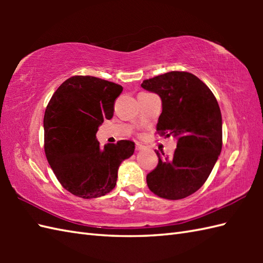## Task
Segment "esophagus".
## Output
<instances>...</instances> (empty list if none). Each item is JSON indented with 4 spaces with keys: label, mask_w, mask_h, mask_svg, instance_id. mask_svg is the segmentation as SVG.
<instances>
[{
    "label": "esophagus",
    "mask_w": 263,
    "mask_h": 263,
    "mask_svg": "<svg viewBox=\"0 0 263 263\" xmlns=\"http://www.w3.org/2000/svg\"><path fill=\"white\" fill-rule=\"evenodd\" d=\"M143 148H144V146H142L141 143H137V146H136V150H138V152H139V150H142Z\"/></svg>",
    "instance_id": "obj_1"
}]
</instances>
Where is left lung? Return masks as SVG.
<instances>
[{"mask_svg":"<svg viewBox=\"0 0 263 263\" xmlns=\"http://www.w3.org/2000/svg\"><path fill=\"white\" fill-rule=\"evenodd\" d=\"M141 87L161 99L158 133L177 138V147L171 158L163 159L156 152L159 160L147 175L148 187L164 199L186 198L203 185L220 155L219 105L205 83L189 72H167L144 80Z\"/></svg>","mask_w":263,"mask_h":263,"instance_id":"1","label":"left lung"}]
</instances>
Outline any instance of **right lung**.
<instances>
[{
    "label": "right lung",
    "mask_w": 263,
    "mask_h": 263,
    "mask_svg": "<svg viewBox=\"0 0 263 263\" xmlns=\"http://www.w3.org/2000/svg\"><path fill=\"white\" fill-rule=\"evenodd\" d=\"M123 87L90 76H74L54 92L44 115L46 158L62 186L82 199L99 198L116 185L117 171L135 142L99 147L96 133L114 114Z\"/></svg>",
    "instance_id": "add662e5"
}]
</instances>
